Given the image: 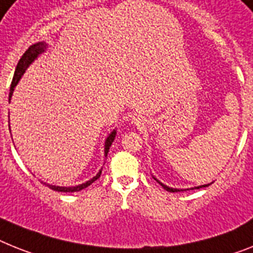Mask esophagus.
Here are the masks:
<instances>
[{
	"label": "esophagus",
	"instance_id": "obj_1",
	"mask_svg": "<svg viewBox=\"0 0 253 253\" xmlns=\"http://www.w3.org/2000/svg\"><path fill=\"white\" fill-rule=\"evenodd\" d=\"M133 123H135V125H141V123H143V120L139 118V117H133Z\"/></svg>",
	"mask_w": 253,
	"mask_h": 253
}]
</instances>
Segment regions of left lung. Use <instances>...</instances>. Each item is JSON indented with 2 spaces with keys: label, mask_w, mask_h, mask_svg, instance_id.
<instances>
[{
  "label": "left lung",
  "mask_w": 253,
  "mask_h": 253,
  "mask_svg": "<svg viewBox=\"0 0 253 253\" xmlns=\"http://www.w3.org/2000/svg\"><path fill=\"white\" fill-rule=\"evenodd\" d=\"M157 181H158V180H157ZM159 182V181H158ZM159 184H161V185L163 186V188L166 189L167 192H171V193H176V192H180L179 189H172V188H169V186H166V185H163L162 182H159ZM205 186H207V185H202V186H198V188L197 189H199V188H205Z\"/></svg>",
  "instance_id": "1"
}]
</instances>
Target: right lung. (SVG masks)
I'll return each mask as SVG.
<instances>
[{"instance_id": "obj_1", "label": "right lung", "mask_w": 253, "mask_h": 253, "mask_svg": "<svg viewBox=\"0 0 253 253\" xmlns=\"http://www.w3.org/2000/svg\"><path fill=\"white\" fill-rule=\"evenodd\" d=\"M44 48H46V43H43V42H38V43L36 44H32V46H29V48L27 51H25L24 54H23V56L20 58V60H19L18 65H16V69H15V73H14V78H12V82H11V86H10V94H8V100H11V96H12V91H14L15 86L18 84L19 80L22 78L23 73L25 72V69L29 67V64H31L32 61L35 60L36 58H37L38 55L41 54V52H43ZM114 137H116V131H113V132L110 133L109 136H108L107 141H105V157H107L108 152H109V148L110 145H112V143L114 141ZM101 175V171H99V173H97L96 176H95L94 179H91L90 181H86L84 184H81V185H77V186H72V188H64V186H55V185H48L47 186L50 189H52V190H56V192H64V193H72V192H80V190H82V189L87 188V186H90L92 182L95 181V180H97L99 177H100ZM46 185V184H44Z\"/></svg>"}]
</instances>
